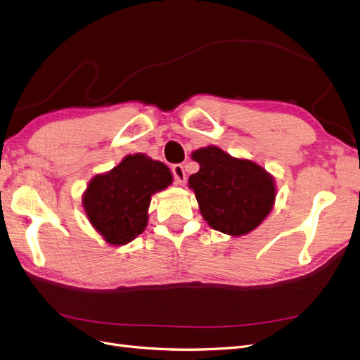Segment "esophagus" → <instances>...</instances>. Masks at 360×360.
<instances>
[{
  "instance_id": "obj_1",
  "label": "esophagus",
  "mask_w": 360,
  "mask_h": 360,
  "mask_svg": "<svg viewBox=\"0 0 360 360\" xmlns=\"http://www.w3.org/2000/svg\"><path fill=\"white\" fill-rule=\"evenodd\" d=\"M172 173H173V179H175L176 185H184L185 184V179H187V176H185V170H184L182 165H173L172 166Z\"/></svg>"
}]
</instances>
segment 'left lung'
<instances>
[{
    "label": "left lung",
    "instance_id": "obj_1",
    "mask_svg": "<svg viewBox=\"0 0 360 360\" xmlns=\"http://www.w3.org/2000/svg\"><path fill=\"white\" fill-rule=\"evenodd\" d=\"M200 170L188 179L200 214L212 229L234 237L255 230L271 212L274 178L259 165L209 145L191 154Z\"/></svg>",
    "mask_w": 360,
    "mask_h": 360
}]
</instances>
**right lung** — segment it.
Returning a JSON list of instances; mask_svg holds the SVG:
<instances>
[{
    "label": "right lung",
    "instance_id": "right-lung-1",
    "mask_svg": "<svg viewBox=\"0 0 360 360\" xmlns=\"http://www.w3.org/2000/svg\"><path fill=\"white\" fill-rule=\"evenodd\" d=\"M172 182L165 163L145 154L126 155L114 169L89 182L83 194L87 219L106 243L127 245L146 227L151 195Z\"/></svg>",
    "mask_w": 360,
    "mask_h": 360
}]
</instances>
